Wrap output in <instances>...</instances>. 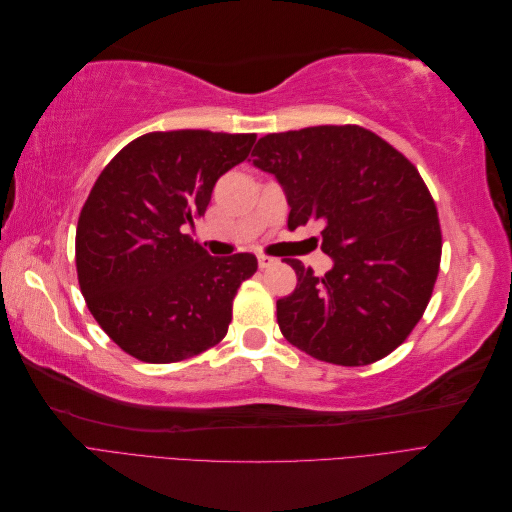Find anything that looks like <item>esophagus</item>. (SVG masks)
I'll list each match as a JSON object with an SVG mask.
<instances>
[{"label": "esophagus", "mask_w": 512, "mask_h": 512, "mask_svg": "<svg viewBox=\"0 0 512 512\" xmlns=\"http://www.w3.org/2000/svg\"><path fill=\"white\" fill-rule=\"evenodd\" d=\"M275 258H271V256H258V267L260 269H269V267H273L275 265Z\"/></svg>", "instance_id": "1"}]
</instances>
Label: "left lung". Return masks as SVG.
<instances>
[{
  "mask_svg": "<svg viewBox=\"0 0 512 512\" xmlns=\"http://www.w3.org/2000/svg\"><path fill=\"white\" fill-rule=\"evenodd\" d=\"M252 164L286 194L288 228L316 222L333 267L322 277L286 260L297 288L277 324L314 359L359 367L391 354L416 327L440 271L436 203L414 164L361 126L262 136Z\"/></svg>",
  "mask_w": 512,
  "mask_h": 512,
  "instance_id": "8db88e82",
  "label": "left lung"
}]
</instances>
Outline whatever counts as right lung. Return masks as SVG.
<instances>
[{"mask_svg": "<svg viewBox=\"0 0 512 512\" xmlns=\"http://www.w3.org/2000/svg\"><path fill=\"white\" fill-rule=\"evenodd\" d=\"M256 134L149 132L106 164L76 226V273L89 312L134 359L175 363L222 342L254 254L209 256L188 232L218 179Z\"/></svg>", "mask_w": 512, "mask_h": 512, "instance_id": "obj_1", "label": "right lung"}]
</instances>
